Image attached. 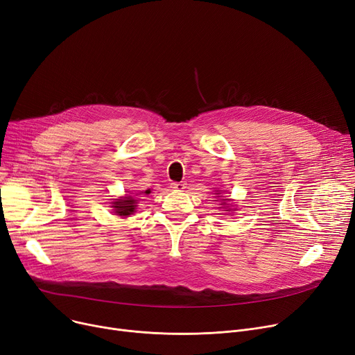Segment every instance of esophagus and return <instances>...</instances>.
<instances>
[{
    "label": "esophagus",
    "instance_id": "34e87169",
    "mask_svg": "<svg viewBox=\"0 0 355 355\" xmlns=\"http://www.w3.org/2000/svg\"><path fill=\"white\" fill-rule=\"evenodd\" d=\"M171 189L175 191H182L185 189V182H171Z\"/></svg>",
    "mask_w": 355,
    "mask_h": 355
}]
</instances>
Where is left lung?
<instances>
[{
    "label": "left lung",
    "mask_w": 355,
    "mask_h": 355,
    "mask_svg": "<svg viewBox=\"0 0 355 355\" xmlns=\"http://www.w3.org/2000/svg\"><path fill=\"white\" fill-rule=\"evenodd\" d=\"M218 193H220V191L216 190V194H218ZM216 201H217V200H216ZM226 201H230V200H229V198H221V200H220V202H225V204H226ZM227 207H229V206H227ZM229 210H232V209H229ZM229 210H227V211H229Z\"/></svg>",
    "instance_id": "8db88e82"
}]
</instances>
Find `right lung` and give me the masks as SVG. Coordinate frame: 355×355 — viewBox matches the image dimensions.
<instances>
[{"label":"right lung","mask_w":355,"mask_h":355,"mask_svg":"<svg viewBox=\"0 0 355 355\" xmlns=\"http://www.w3.org/2000/svg\"><path fill=\"white\" fill-rule=\"evenodd\" d=\"M144 194H149L151 191L146 190L142 191ZM139 198H135L132 196H125L121 198H116L114 202H112V207H114V213L116 216H122V217H128L130 214H134L137 210V204H138Z\"/></svg>","instance_id":"add662e5"}]
</instances>
